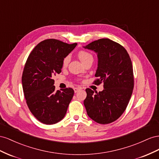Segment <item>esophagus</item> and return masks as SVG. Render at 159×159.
Wrapping results in <instances>:
<instances>
[{"label": "esophagus", "mask_w": 159, "mask_h": 159, "mask_svg": "<svg viewBox=\"0 0 159 159\" xmlns=\"http://www.w3.org/2000/svg\"><path fill=\"white\" fill-rule=\"evenodd\" d=\"M82 89V88L81 87H75V89H74V90H75V93H77L79 91V90H81Z\"/></svg>", "instance_id": "esophagus-1"}]
</instances>
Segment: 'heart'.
I'll return each instance as SVG.
<instances>
[{
  "label": "heart",
  "mask_w": 159,
  "mask_h": 159,
  "mask_svg": "<svg viewBox=\"0 0 159 159\" xmlns=\"http://www.w3.org/2000/svg\"><path fill=\"white\" fill-rule=\"evenodd\" d=\"M78 57L79 58V59L80 60V61L82 62L83 64L89 60H93V57L92 56V54L85 51H79L78 53ZM69 62H70V57L69 56L65 57L62 61V66L63 67L67 66V65H69Z\"/></svg>",
  "instance_id": "obj_1"
}]
</instances>
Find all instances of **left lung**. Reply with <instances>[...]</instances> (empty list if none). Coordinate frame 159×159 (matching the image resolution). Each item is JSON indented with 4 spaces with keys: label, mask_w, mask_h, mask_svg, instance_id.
<instances>
[{
    "label": "left lung",
    "mask_w": 159,
    "mask_h": 159,
    "mask_svg": "<svg viewBox=\"0 0 159 159\" xmlns=\"http://www.w3.org/2000/svg\"><path fill=\"white\" fill-rule=\"evenodd\" d=\"M84 48L97 54L98 67L94 83H104L99 93L86 89L84 105L88 116L99 124H108L122 115L129 102L134 88L133 65L126 49L112 40L101 39Z\"/></svg>",
    "instance_id": "left-lung-1"
}]
</instances>
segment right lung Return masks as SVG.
Returning <instances> with one entry per match:
<instances>
[{"label": "right lung", "instance_id": "1", "mask_svg": "<svg viewBox=\"0 0 159 159\" xmlns=\"http://www.w3.org/2000/svg\"><path fill=\"white\" fill-rule=\"evenodd\" d=\"M76 45L47 39L39 43L27 58L22 76L24 95L30 111L43 124L61 120L73 97L71 88L56 91L53 77L61 73L63 59Z\"/></svg>", "mask_w": 159, "mask_h": 159}]
</instances>
